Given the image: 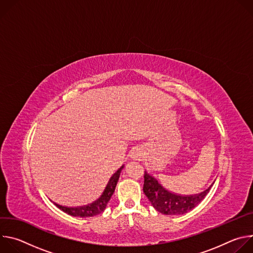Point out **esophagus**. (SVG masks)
<instances>
[{
  "label": "esophagus",
  "mask_w": 253,
  "mask_h": 253,
  "mask_svg": "<svg viewBox=\"0 0 253 253\" xmlns=\"http://www.w3.org/2000/svg\"><path fill=\"white\" fill-rule=\"evenodd\" d=\"M131 156L134 160H141L144 157V154H143V151H141L140 149H136L133 151Z\"/></svg>",
  "instance_id": "1"
}]
</instances>
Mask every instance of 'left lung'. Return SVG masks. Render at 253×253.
Returning a JSON list of instances; mask_svg holds the SVG:
<instances>
[{"instance_id":"left-lung-1","label":"left lung","mask_w":253,"mask_h":253,"mask_svg":"<svg viewBox=\"0 0 253 253\" xmlns=\"http://www.w3.org/2000/svg\"><path fill=\"white\" fill-rule=\"evenodd\" d=\"M212 185L205 191L195 195H177L166 190L153 176L144 173L143 192L152 206L165 215H181L199 204L210 191Z\"/></svg>"}]
</instances>
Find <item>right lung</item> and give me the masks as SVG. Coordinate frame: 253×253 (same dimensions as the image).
<instances>
[{
    "mask_svg": "<svg viewBox=\"0 0 253 253\" xmlns=\"http://www.w3.org/2000/svg\"><path fill=\"white\" fill-rule=\"evenodd\" d=\"M123 167L124 166H122L120 169L117 170V172H115L113 174V176L109 180V182H108L103 194L95 202L88 204V205L80 206V207H66V206L59 205L57 203H54V204L59 209L64 211L65 213H67L71 216H76V217H91V216L100 214L101 212H103L105 210L108 202H109L111 196L113 195V193L115 191L118 179L120 177V173H121Z\"/></svg>",
    "mask_w": 253,
    "mask_h": 253,
    "instance_id": "obj_1",
    "label": "right lung"
}]
</instances>
